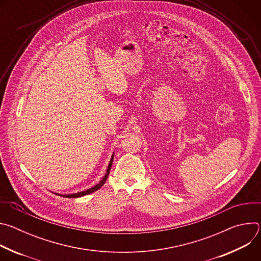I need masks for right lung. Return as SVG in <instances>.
<instances>
[{"mask_svg": "<svg viewBox=\"0 0 261 261\" xmlns=\"http://www.w3.org/2000/svg\"><path fill=\"white\" fill-rule=\"evenodd\" d=\"M113 161H114V155L113 157H111L110 161H109V164H108V167H107V170H106V173L104 175V177L100 180L99 184H97L96 186H94V187H92L91 189H88L86 191H83V192H79V193H74V194H67V195H61V194H58L59 196H63V197H67V198H76V197H82V196H85L87 194H90V193H93L95 191H97L98 189H100L102 186L105 184L107 177H108V174H109V171L111 169V164H113ZM57 194V193H56Z\"/></svg>", "mask_w": 261, "mask_h": 261, "instance_id": "obj_1", "label": "right lung"}]
</instances>
